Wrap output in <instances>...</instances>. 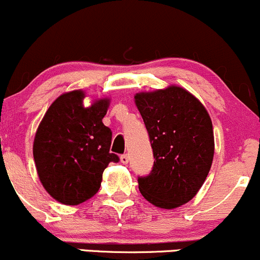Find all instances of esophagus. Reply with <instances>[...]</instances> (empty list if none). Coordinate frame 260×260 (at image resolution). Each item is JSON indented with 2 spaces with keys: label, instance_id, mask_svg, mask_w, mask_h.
Masks as SVG:
<instances>
[{
  "label": "esophagus",
  "instance_id": "esophagus-1",
  "mask_svg": "<svg viewBox=\"0 0 260 260\" xmlns=\"http://www.w3.org/2000/svg\"><path fill=\"white\" fill-rule=\"evenodd\" d=\"M119 159H121L122 165H128V162H129V157H128V154L121 155V158H119Z\"/></svg>",
  "mask_w": 260,
  "mask_h": 260
}]
</instances>
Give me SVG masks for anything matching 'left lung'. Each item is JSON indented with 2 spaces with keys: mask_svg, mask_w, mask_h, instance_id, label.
<instances>
[{
  "mask_svg": "<svg viewBox=\"0 0 260 260\" xmlns=\"http://www.w3.org/2000/svg\"><path fill=\"white\" fill-rule=\"evenodd\" d=\"M135 103L155 158L151 174L138 178L139 192L158 208H178L194 198L212 167L214 133L208 111L176 84L138 92Z\"/></svg>",
  "mask_w": 260,
  "mask_h": 260,
  "instance_id": "8db88e82",
  "label": "left lung"
}]
</instances>
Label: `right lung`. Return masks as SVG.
<instances>
[{
  "label": "right lung",
  "mask_w": 260,
  "mask_h": 260,
  "mask_svg": "<svg viewBox=\"0 0 260 260\" xmlns=\"http://www.w3.org/2000/svg\"><path fill=\"white\" fill-rule=\"evenodd\" d=\"M86 92H66L53 101L38 124L34 159L40 182L52 198L77 206L98 192L103 171L118 157L109 153L112 132L103 124L111 98L84 106Z\"/></svg>",
  "instance_id": "add662e5"
}]
</instances>
